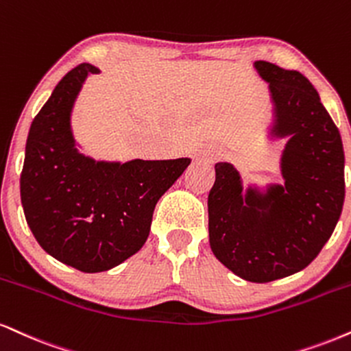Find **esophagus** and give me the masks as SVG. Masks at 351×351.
Segmentation results:
<instances>
[{
	"label": "esophagus",
	"mask_w": 351,
	"mask_h": 351,
	"mask_svg": "<svg viewBox=\"0 0 351 351\" xmlns=\"http://www.w3.org/2000/svg\"><path fill=\"white\" fill-rule=\"evenodd\" d=\"M222 155V150L216 145L206 147L204 150L201 152V160H206V162H216V160Z\"/></svg>",
	"instance_id": "obj_1"
}]
</instances>
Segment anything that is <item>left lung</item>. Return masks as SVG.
<instances>
[{"mask_svg": "<svg viewBox=\"0 0 351 351\" xmlns=\"http://www.w3.org/2000/svg\"><path fill=\"white\" fill-rule=\"evenodd\" d=\"M269 84L271 138H288L282 184H248L229 162L216 163L209 191V243L245 281L269 282L301 271L330 239L345 199L343 143L312 83L296 70L253 63Z\"/></svg>", "mask_w": 351, "mask_h": 351, "instance_id": "left-lung-1", "label": "left lung"}]
</instances>
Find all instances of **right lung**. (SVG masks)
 Returning a JSON list of instances; mask_svg holds the SVG:
<instances>
[{
    "instance_id": "obj_1",
    "label": "right lung",
    "mask_w": 351,
    "mask_h": 351,
    "mask_svg": "<svg viewBox=\"0 0 351 351\" xmlns=\"http://www.w3.org/2000/svg\"><path fill=\"white\" fill-rule=\"evenodd\" d=\"M99 69L82 63L58 82L34 117L21 173V202L37 242L83 273L108 271L137 253L155 204L191 158L106 162L78 150L71 112Z\"/></svg>"
}]
</instances>
